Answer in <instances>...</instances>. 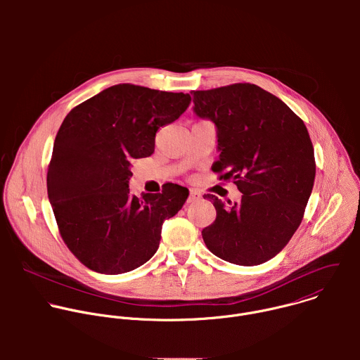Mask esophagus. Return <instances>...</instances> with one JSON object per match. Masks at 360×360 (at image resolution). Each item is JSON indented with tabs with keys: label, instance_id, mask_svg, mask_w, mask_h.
Instances as JSON below:
<instances>
[{
	"label": "esophagus",
	"instance_id": "1",
	"mask_svg": "<svg viewBox=\"0 0 360 360\" xmlns=\"http://www.w3.org/2000/svg\"><path fill=\"white\" fill-rule=\"evenodd\" d=\"M200 199V193L196 191V189H191L189 191V196H188V203H192V202H196Z\"/></svg>",
	"mask_w": 360,
	"mask_h": 360
}]
</instances>
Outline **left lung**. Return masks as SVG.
<instances>
[{
    "label": "left lung",
    "instance_id": "obj_1",
    "mask_svg": "<svg viewBox=\"0 0 360 360\" xmlns=\"http://www.w3.org/2000/svg\"><path fill=\"white\" fill-rule=\"evenodd\" d=\"M193 114L217 128L219 161L242 192L240 202L214 195L217 219L202 231L218 258L242 266L278 255L302 222L316 165L303 121L274 94L255 84L193 91Z\"/></svg>",
    "mask_w": 360,
    "mask_h": 360
}]
</instances>
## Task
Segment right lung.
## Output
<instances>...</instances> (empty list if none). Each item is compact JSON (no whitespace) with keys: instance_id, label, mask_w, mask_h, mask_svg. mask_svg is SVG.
I'll return each instance as SVG.
<instances>
[{"instance_id":"obj_1","label":"right lung","mask_w":360,"mask_h":360,"mask_svg":"<svg viewBox=\"0 0 360 360\" xmlns=\"http://www.w3.org/2000/svg\"><path fill=\"white\" fill-rule=\"evenodd\" d=\"M189 102V94L118 84L65 117L46 188L61 236L86 268L125 274L157 252L162 224L189 191L169 184L162 193L131 195V161L152 155L158 129L178 120Z\"/></svg>"}]
</instances>
